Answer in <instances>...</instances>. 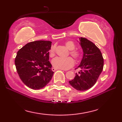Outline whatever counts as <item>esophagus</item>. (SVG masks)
<instances>
[{"label":"esophagus","instance_id":"esophagus-1","mask_svg":"<svg viewBox=\"0 0 122 122\" xmlns=\"http://www.w3.org/2000/svg\"><path fill=\"white\" fill-rule=\"evenodd\" d=\"M58 69H56V68H51V70H52L53 71H56V70H58Z\"/></svg>","mask_w":122,"mask_h":122}]
</instances>
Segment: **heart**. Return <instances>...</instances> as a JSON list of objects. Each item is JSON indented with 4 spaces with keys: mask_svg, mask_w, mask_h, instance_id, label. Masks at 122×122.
Segmentation results:
<instances>
[{
    "mask_svg": "<svg viewBox=\"0 0 122 122\" xmlns=\"http://www.w3.org/2000/svg\"><path fill=\"white\" fill-rule=\"evenodd\" d=\"M66 47L69 50L70 54L75 59L78 60L81 57V53L78 50H74L76 46L72 41H67L65 43ZM56 46H51L49 51V56L51 57H53L55 55ZM51 64L54 68L56 69L66 70L69 69L74 66V61L71 57L67 58H60L56 57L51 61Z\"/></svg>",
    "mask_w": 122,
    "mask_h": 122,
    "instance_id": "b5f03b06",
    "label": "heart"
}]
</instances>
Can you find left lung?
Listing matches in <instances>:
<instances>
[{
    "instance_id": "8db88e82",
    "label": "left lung",
    "mask_w": 122,
    "mask_h": 122,
    "mask_svg": "<svg viewBox=\"0 0 122 122\" xmlns=\"http://www.w3.org/2000/svg\"><path fill=\"white\" fill-rule=\"evenodd\" d=\"M79 43L83 49V56L77 69L81 70L69 82L77 91H84L96 84L103 71L104 61L101 51L92 41L81 37Z\"/></svg>"
}]
</instances>
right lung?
Segmentation results:
<instances>
[{
	"mask_svg": "<svg viewBox=\"0 0 122 122\" xmlns=\"http://www.w3.org/2000/svg\"><path fill=\"white\" fill-rule=\"evenodd\" d=\"M51 42L37 41L28 43L17 52L16 71L21 81L31 89L44 87L51 81L54 72L49 62Z\"/></svg>",
	"mask_w": 122,
	"mask_h": 122,
	"instance_id": "right-lung-1",
	"label": "right lung"
}]
</instances>
